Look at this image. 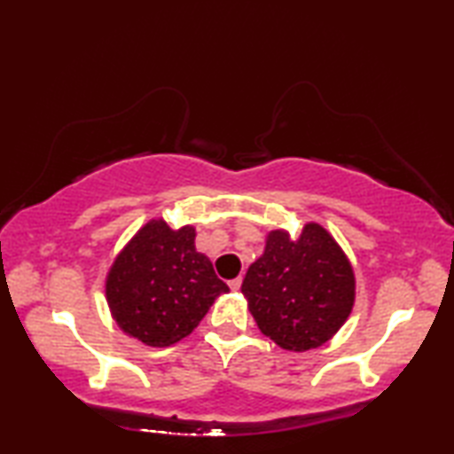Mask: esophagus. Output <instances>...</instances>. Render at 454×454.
<instances>
[{
	"mask_svg": "<svg viewBox=\"0 0 454 454\" xmlns=\"http://www.w3.org/2000/svg\"><path fill=\"white\" fill-rule=\"evenodd\" d=\"M228 286L232 288L234 292H236V290H240V286H242V278H240V276H238V278H234V280H230V282H228Z\"/></svg>",
	"mask_w": 454,
	"mask_h": 454,
	"instance_id": "1",
	"label": "esophagus"
}]
</instances>
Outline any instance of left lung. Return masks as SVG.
<instances>
[{"instance_id":"left-lung-1","label":"left lung","mask_w":454,"mask_h":454,"mask_svg":"<svg viewBox=\"0 0 454 454\" xmlns=\"http://www.w3.org/2000/svg\"><path fill=\"white\" fill-rule=\"evenodd\" d=\"M355 288L347 254L314 222L296 240L286 230L268 232L264 254L242 282L260 333L294 352L318 348L340 330L355 306Z\"/></svg>"}]
</instances>
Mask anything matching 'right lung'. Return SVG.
Segmentation results:
<instances>
[{
	"mask_svg": "<svg viewBox=\"0 0 454 454\" xmlns=\"http://www.w3.org/2000/svg\"><path fill=\"white\" fill-rule=\"evenodd\" d=\"M196 230L150 220L114 260L106 301L118 326L153 348L182 340L230 288L196 252Z\"/></svg>",
	"mask_w": 454,
	"mask_h": 454,
	"instance_id": "add662e5",
	"label": "right lung"
}]
</instances>
